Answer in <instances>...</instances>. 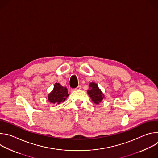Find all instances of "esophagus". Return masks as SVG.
I'll return each instance as SVG.
<instances>
[{
	"label": "esophagus",
	"instance_id": "obj_1",
	"mask_svg": "<svg viewBox=\"0 0 158 158\" xmlns=\"http://www.w3.org/2000/svg\"><path fill=\"white\" fill-rule=\"evenodd\" d=\"M81 88V85H78L77 87H76V88H74V90H77V89H80Z\"/></svg>",
	"mask_w": 158,
	"mask_h": 158
}]
</instances>
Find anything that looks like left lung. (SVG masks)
Wrapping results in <instances>:
<instances>
[{
    "instance_id": "8db88e82",
    "label": "left lung",
    "mask_w": 158,
    "mask_h": 158,
    "mask_svg": "<svg viewBox=\"0 0 158 158\" xmlns=\"http://www.w3.org/2000/svg\"><path fill=\"white\" fill-rule=\"evenodd\" d=\"M89 87L90 89L87 91L89 96L91 97L92 101L95 104H99V102H100L104 98V94L102 93L101 91L98 87L97 84L94 82H91L90 83Z\"/></svg>"
}]
</instances>
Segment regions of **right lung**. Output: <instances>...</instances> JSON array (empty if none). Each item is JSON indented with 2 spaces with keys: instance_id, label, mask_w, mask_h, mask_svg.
I'll list each match as a JSON object with an SVG mask.
<instances>
[{
  "instance_id": "right-lung-1",
  "label": "right lung",
  "mask_w": 158,
  "mask_h": 158,
  "mask_svg": "<svg viewBox=\"0 0 158 158\" xmlns=\"http://www.w3.org/2000/svg\"><path fill=\"white\" fill-rule=\"evenodd\" d=\"M68 96L67 88L59 83H56L53 91L48 95V99L51 103L59 104L61 102H64Z\"/></svg>"
}]
</instances>
